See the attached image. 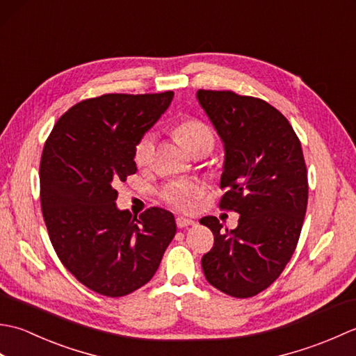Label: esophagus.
<instances>
[{"label": "esophagus", "instance_id": "34e87169", "mask_svg": "<svg viewBox=\"0 0 356 356\" xmlns=\"http://www.w3.org/2000/svg\"><path fill=\"white\" fill-rule=\"evenodd\" d=\"M176 225L177 228H188V226H195V222L191 220V218H185V217H177L176 218Z\"/></svg>", "mask_w": 356, "mask_h": 356}]
</instances>
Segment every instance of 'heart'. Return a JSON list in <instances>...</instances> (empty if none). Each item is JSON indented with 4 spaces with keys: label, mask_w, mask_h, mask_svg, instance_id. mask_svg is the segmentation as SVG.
I'll use <instances>...</instances> for the list:
<instances>
[{
    "label": "heart",
    "mask_w": 356,
    "mask_h": 356,
    "mask_svg": "<svg viewBox=\"0 0 356 356\" xmlns=\"http://www.w3.org/2000/svg\"><path fill=\"white\" fill-rule=\"evenodd\" d=\"M174 133L179 138V140L184 145L194 153L195 149L207 147L213 149L216 138L211 128L203 124L199 119H185L182 122L177 124L174 128ZM156 151V136L154 133L147 131L142 134L134 143L133 148V161L139 166V168H145L151 162H153ZM203 190L199 184L195 182H170L162 186V190L159 191V197L166 205L171 207L172 209L182 211V213H191L197 207V202L202 197Z\"/></svg>",
    "instance_id": "heart-1"
}]
</instances>
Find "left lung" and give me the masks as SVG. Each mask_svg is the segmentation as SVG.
<instances>
[{"label": "left lung", "mask_w": 356, "mask_h": 356, "mask_svg": "<svg viewBox=\"0 0 356 356\" xmlns=\"http://www.w3.org/2000/svg\"><path fill=\"white\" fill-rule=\"evenodd\" d=\"M197 99L225 143L218 207L240 214L229 231L214 216L200 220L214 234L203 274L223 293L249 298L275 282L297 248L309 193L303 149L266 101L231 90H199Z\"/></svg>", "instance_id": "left-lung-1"}]
</instances>
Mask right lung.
I'll list each match as a JSON object with an SVG mask.
<instances>
[{
    "label": "right lung",
    "instance_id": "obj_1",
    "mask_svg": "<svg viewBox=\"0 0 356 356\" xmlns=\"http://www.w3.org/2000/svg\"><path fill=\"white\" fill-rule=\"evenodd\" d=\"M172 96L90 97L65 111L45 140L40 194L53 249L79 283L105 297L147 284L176 234L170 211L153 207L131 217L115 203L116 185L138 170L134 143Z\"/></svg>",
    "mask_w": 356,
    "mask_h": 356
}]
</instances>
